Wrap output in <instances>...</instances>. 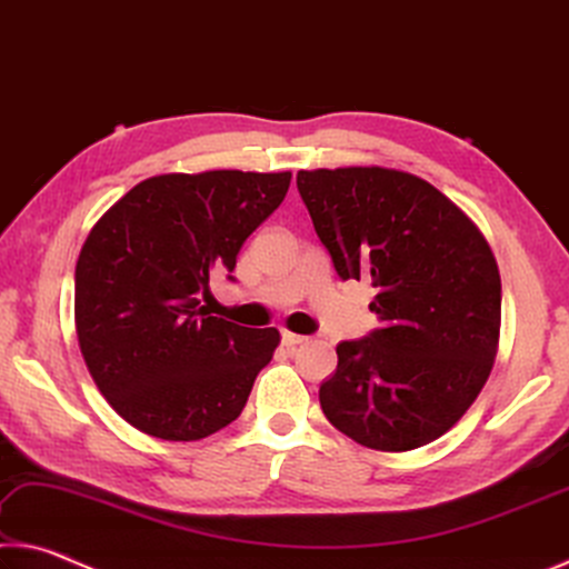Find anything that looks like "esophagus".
<instances>
[{
    "instance_id": "esophagus-1",
    "label": "esophagus",
    "mask_w": 569,
    "mask_h": 569,
    "mask_svg": "<svg viewBox=\"0 0 569 569\" xmlns=\"http://www.w3.org/2000/svg\"><path fill=\"white\" fill-rule=\"evenodd\" d=\"M307 338L305 335H297V332H290V330H282V342L287 348H295V346H302Z\"/></svg>"
}]
</instances>
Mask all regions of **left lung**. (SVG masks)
<instances>
[{
  "instance_id": "8db88e82",
  "label": "left lung",
  "mask_w": 569,
  "mask_h": 569,
  "mask_svg": "<svg viewBox=\"0 0 569 569\" xmlns=\"http://www.w3.org/2000/svg\"><path fill=\"white\" fill-rule=\"evenodd\" d=\"M297 189L335 272L376 287L380 320L338 346L322 413L376 451L436 441L469 411L497 358L501 279L489 241L436 186L398 169L300 171Z\"/></svg>"
}]
</instances>
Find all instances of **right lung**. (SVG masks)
<instances>
[{
  "label": "right lung",
  "instance_id": "1",
  "mask_svg": "<svg viewBox=\"0 0 569 569\" xmlns=\"http://www.w3.org/2000/svg\"><path fill=\"white\" fill-rule=\"evenodd\" d=\"M290 171L163 173L133 186L74 264V330L113 411L163 441H199L237 421L277 328L213 318L199 295L234 269L247 237L282 203Z\"/></svg>",
  "mask_w": 569,
  "mask_h": 569
}]
</instances>
